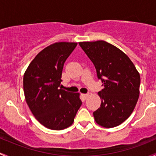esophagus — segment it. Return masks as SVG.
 Segmentation results:
<instances>
[{"instance_id": "1", "label": "esophagus", "mask_w": 156, "mask_h": 156, "mask_svg": "<svg viewBox=\"0 0 156 156\" xmlns=\"http://www.w3.org/2000/svg\"><path fill=\"white\" fill-rule=\"evenodd\" d=\"M89 94H83V98H87L88 97H89Z\"/></svg>"}]
</instances>
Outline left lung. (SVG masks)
I'll return each instance as SVG.
<instances>
[{
	"instance_id": "left-lung-1",
	"label": "left lung",
	"mask_w": 156,
	"mask_h": 156,
	"mask_svg": "<svg viewBox=\"0 0 156 156\" xmlns=\"http://www.w3.org/2000/svg\"><path fill=\"white\" fill-rule=\"evenodd\" d=\"M95 67L104 86L98 95L101 107L93 113L94 120L104 128L119 126L130 116L140 94V76L126 54L104 41L80 42Z\"/></svg>"
}]
</instances>
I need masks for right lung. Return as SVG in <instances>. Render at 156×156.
Returning a JSON list of instances; mask_svg holds the SVG:
<instances>
[{"label": "right lung", "mask_w": 156, "mask_h": 156, "mask_svg": "<svg viewBox=\"0 0 156 156\" xmlns=\"http://www.w3.org/2000/svg\"><path fill=\"white\" fill-rule=\"evenodd\" d=\"M77 43L58 42L43 49L25 70V101L41 124L52 130L70 126L82 104L79 93L59 89L64 64Z\"/></svg>", "instance_id": "right-lung-1"}]
</instances>
